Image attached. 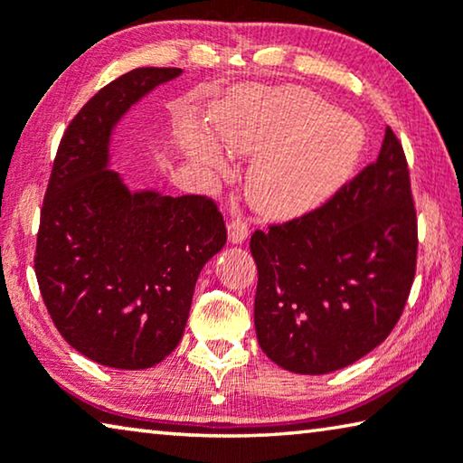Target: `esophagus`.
I'll list each match as a JSON object with an SVG mask.
<instances>
[{
    "label": "esophagus",
    "mask_w": 463,
    "mask_h": 463,
    "mask_svg": "<svg viewBox=\"0 0 463 463\" xmlns=\"http://www.w3.org/2000/svg\"><path fill=\"white\" fill-rule=\"evenodd\" d=\"M249 234V220L245 216H234L229 222V239L231 243H243Z\"/></svg>",
    "instance_id": "obj_1"
}]
</instances>
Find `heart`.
I'll return each mask as SVG.
<instances>
[{
  "label": "heart",
  "mask_w": 463,
  "mask_h": 463,
  "mask_svg": "<svg viewBox=\"0 0 463 463\" xmlns=\"http://www.w3.org/2000/svg\"><path fill=\"white\" fill-rule=\"evenodd\" d=\"M212 129L226 150L258 154L247 192L263 214L286 218L311 210L346 181L361 158V123L337 113L307 88H247L212 111ZM183 148L195 163L222 168V152L210 131L185 121Z\"/></svg>",
  "instance_id": "1"
}]
</instances>
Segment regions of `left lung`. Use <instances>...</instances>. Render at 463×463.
<instances>
[{"instance_id":"1","label":"left lung","mask_w":463,"mask_h":463,"mask_svg":"<svg viewBox=\"0 0 463 463\" xmlns=\"http://www.w3.org/2000/svg\"><path fill=\"white\" fill-rule=\"evenodd\" d=\"M249 247L255 332L276 364L324 375L377 348L408 303L418 255L408 160L393 129L377 160L327 202L255 231Z\"/></svg>"}]
</instances>
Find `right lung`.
Returning a JSON list of instances; mask_svg holds the SVG:
<instances>
[{
	"instance_id": "obj_1",
	"label": "right lung",
	"mask_w": 463,
	"mask_h": 463,
	"mask_svg": "<svg viewBox=\"0 0 463 463\" xmlns=\"http://www.w3.org/2000/svg\"><path fill=\"white\" fill-rule=\"evenodd\" d=\"M179 68H137L94 94L57 148L36 234L41 297L71 348L113 369H148L177 348L194 288L226 243L208 195L131 194L109 168L119 117Z\"/></svg>"
}]
</instances>
